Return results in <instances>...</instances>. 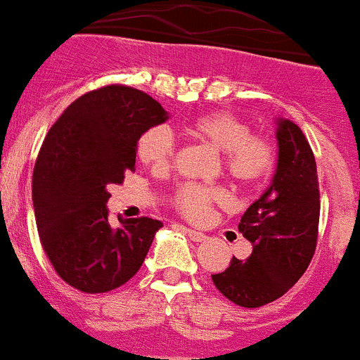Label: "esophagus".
Returning <instances> with one entry per match:
<instances>
[{
	"instance_id": "esophagus-1",
	"label": "esophagus",
	"mask_w": 360,
	"mask_h": 360,
	"mask_svg": "<svg viewBox=\"0 0 360 360\" xmlns=\"http://www.w3.org/2000/svg\"><path fill=\"white\" fill-rule=\"evenodd\" d=\"M186 233H187V236L191 237V239L194 240V243H203V240L207 239V236H205V233L198 232V230H191V229H186Z\"/></svg>"
}]
</instances>
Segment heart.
I'll use <instances>...</instances> for the list:
<instances>
[{"label": "heart", "instance_id": "b5f03b06", "mask_svg": "<svg viewBox=\"0 0 360 360\" xmlns=\"http://www.w3.org/2000/svg\"><path fill=\"white\" fill-rule=\"evenodd\" d=\"M186 130L191 137L221 151L223 169L237 186H257L275 166L273 144L262 135L252 134L250 124L230 112L196 115L187 123ZM135 153L150 169L166 171L174 158V141L166 128L151 127L139 135ZM223 200V189L200 184H182L173 194L174 209L191 221L207 219L214 203Z\"/></svg>", "mask_w": 360, "mask_h": 360}]
</instances>
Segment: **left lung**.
<instances>
[{
	"label": "left lung",
	"mask_w": 360,
	"mask_h": 360,
	"mask_svg": "<svg viewBox=\"0 0 360 360\" xmlns=\"http://www.w3.org/2000/svg\"><path fill=\"white\" fill-rule=\"evenodd\" d=\"M278 160L269 187L248 207L239 232L252 243L246 260L233 257L212 275L221 295L246 309L283 296L311 264L318 243L319 186L314 153L298 124L276 121Z\"/></svg>",
	"instance_id": "obj_1"
}]
</instances>
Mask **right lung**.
Instances as JSON below:
<instances>
[{
  "instance_id": "add662e5",
  "label": "right lung",
  "mask_w": 360,
  "mask_h": 360,
  "mask_svg": "<svg viewBox=\"0 0 360 360\" xmlns=\"http://www.w3.org/2000/svg\"><path fill=\"white\" fill-rule=\"evenodd\" d=\"M167 121L162 105L127 85H105L72 101L49 128L32 180L42 248L65 283L107 292L127 283L148 255L158 219L108 223V187L135 169L144 130Z\"/></svg>"
}]
</instances>
